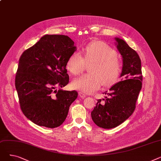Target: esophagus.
Instances as JSON below:
<instances>
[{
	"label": "esophagus",
	"mask_w": 161,
	"mask_h": 161,
	"mask_svg": "<svg viewBox=\"0 0 161 161\" xmlns=\"http://www.w3.org/2000/svg\"><path fill=\"white\" fill-rule=\"evenodd\" d=\"M79 97H81V98H84L86 97V95L83 94V92H79Z\"/></svg>",
	"instance_id": "1"
}]
</instances>
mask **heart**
I'll return each instance as SVG.
<instances>
[{"label":"heart","mask_w":161,"mask_h":161,"mask_svg":"<svg viewBox=\"0 0 161 161\" xmlns=\"http://www.w3.org/2000/svg\"><path fill=\"white\" fill-rule=\"evenodd\" d=\"M83 57L74 53L66 62V69L75 75L81 74L86 63H91L89 71L91 73L74 80V89L91 94L98 90L104 83L106 86L114 84L119 78L121 65L115 51L105 42L95 41L81 49Z\"/></svg>","instance_id":"obj_1"}]
</instances>
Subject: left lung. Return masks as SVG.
Masks as SVG:
<instances>
[{"label": "left lung", "instance_id": "left-lung-1", "mask_svg": "<svg viewBox=\"0 0 161 161\" xmlns=\"http://www.w3.org/2000/svg\"><path fill=\"white\" fill-rule=\"evenodd\" d=\"M117 48L123 58V68L117 82L104 92L107 95L103 100H97L91 112L92 121L99 127L115 128L132 114L142 86L141 60L138 54L126 42L115 38Z\"/></svg>", "mask_w": 161, "mask_h": 161}]
</instances>
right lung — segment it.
Masks as SVG:
<instances>
[{"mask_svg": "<svg viewBox=\"0 0 161 161\" xmlns=\"http://www.w3.org/2000/svg\"><path fill=\"white\" fill-rule=\"evenodd\" d=\"M68 36L46 35L21 55L15 80L20 108L37 125L55 128L66 119L78 97L75 91L61 89L69 82L66 69L76 50Z\"/></svg>", "mask_w": 161, "mask_h": 161, "instance_id": "add662e5", "label": "right lung"}]
</instances>
